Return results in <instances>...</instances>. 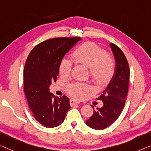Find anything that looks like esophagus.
Returning <instances> with one entry per match:
<instances>
[{
  "instance_id": "1",
  "label": "esophagus",
  "mask_w": 151,
  "mask_h": 151,
  "mask_svg": "<svg viewBox=\"0 0 151 151\" xmlns=\"http://www.w3.org/2000/svg\"><path fill=\"white\" fill-rule=\"evenodd\" d=\"M78 103H78V101H75V100H70V104L71 106H73V105H76V104H78Z\"/></svg>"
}]
</instances>
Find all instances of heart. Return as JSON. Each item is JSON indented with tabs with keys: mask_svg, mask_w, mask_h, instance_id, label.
I'll return each instance as SVG.
<instances>
[{
	"mask_svg": "<svg viewBox=\"0 0 151 151\" xmlns=\"http://www.w3.org/2000/svg\"><path fill=\"white\" fill-rule=\"evenodd\" d=\"M76 63H81L90 68V76L97 83L105 84L111 79L115 71V62L107 52L92 42H86L78 46L73 52ZM73 61L63 57L60 61L59 72L63 77L71 73ZM68 92L76 99H82L92 91L90 85L75 83L68 87Z\"/></svg>",
	"mask_w": 151,
	"mask_h": 151,
	"instance_id": "obj_1",
	"label": "heart"
}]
</instances>
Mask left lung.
<instances>
[{"label":"left lung","instance_id":"left-lung-1","mask_svg":"<svg viewBox=\"0 0 151 151\" xmlns=\"http://www.w3.org/2000/svg\"><path fill=\"white\" fill-rule=\"evenodd\" d=\"M110 47L115 59V71L107 88L98 99L103 106L94 110V114L86 123L90 128L102 130L115 122L125 105L128 93L130 70L128 61L121 49L113 43ZM94 109V106H92Z\"/></svg>","mask_w":151,"mask_h":151}]
</instances>
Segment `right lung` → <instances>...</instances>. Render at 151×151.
<instances>
[{
    "label": "right lung",
    "instance_id": "1",
    "mask_svg": "<svg viewBox=\"0 0 151 151\" xmlns=\"http://www.w3.org/2000/svg\"><path fill=\"white\" fill-rule=\"evenodd\" d=\"M80 37H58L42 42L27 57L24 70V91L29 108L37 122L48 128L60 125L70 108L69 98H58L50 92L56 81L59 66L65 55Z\"/></svg>",
    "mask_w": 151,
    "mask_h": 151
}]
</instances>
